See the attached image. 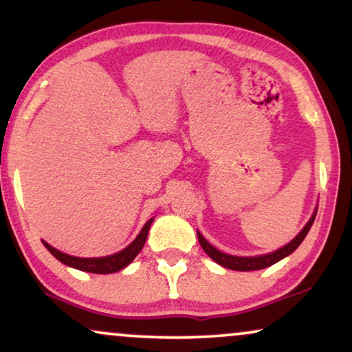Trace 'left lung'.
Listing matches in <instances>:
<instances>
[{
  "mask_svg": "<svg viewBox=\"0 0 352 352\" xmlns=\"http://www.w3.org/2000/svg\"><path fill=\"white\" fill-rule=\"evenodd\" d=\"M316 214H317V210L314 211V214L311 216V219L307 221V224L305 226V228L301 229V232L298 234L290 243H287L285 247L278 248L272 253L261 254V256H234V254H228V253L219 252V250H216L213 245L206 242L205 237L200 232H197V237H199V242L201 245V248H204V252L208 254V256L213 259L214 263L221 264L223 267L232 269V271H258V269L272 266V264H276L277 261H280V259H283L285 256H288V254H292L293 252H295V250L301 245L302 240H305L307 232H309L311 226L316 219Z\"/></svg>",
  "mask_w": 352,
  "mask_h": 352,
  "instance_id": "1",
  "label": "left lung"
}]
</instances>
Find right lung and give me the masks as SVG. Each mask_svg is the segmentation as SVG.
Wrapping results in <instances>:
<instances>
[{
	"mask_svg": "<svg viewBox=\"0 0 352 352\" xmlns=\"http://www.w3.org/2000/svg\"><path fill=\"white\" fill-rule=\"evenodd\" d=\"M152 221H153V218L148 219L147 223L144 224L141 232H139L138 237L134 239L126 248L122 250V252L115 253V254H110V256H102V258L70 256V254L62 253V252H59V250H56L54 247H51V245L46 243L45 240H41V242L47 250H50V253L52 254V256L59 259L60 263H64L65 266L80 269V271L91 272V274H112V272L122 271L123 267H126L128 264L138 256L139 252H141L144 247V243H146V239H147L148 229H151Z\"/></svg>",
	"mask_w": 352,
	"mask_h": 352,
	"instance_id": "right-lung-1",
	"label": "right lung"
}]
</instances>
